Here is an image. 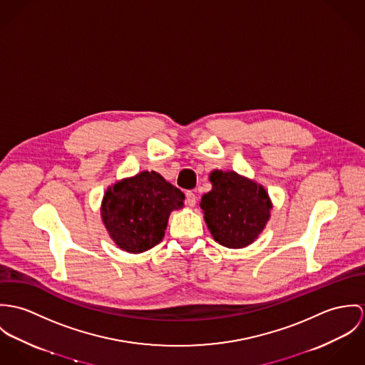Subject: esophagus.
Listing matches in <instances>:
<instances>
[{"label":"esophagus","mask_w":365,"mask_h":365,"mask_svg":"<svg viewBox=\"0 0 365 365\" xmlns=\"http://www.w3.org/2000/svg\"><path fill=\"white\" fill-rule=\"evenodd\" d=\"M196 195L193 192H186V202L190 205V207H195L196 205Z\"/></svg>","instance_id":"esophagus-1"}]
</instances>
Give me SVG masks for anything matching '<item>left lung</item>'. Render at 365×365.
Wrapping results in <instances>:
<instances>
[{
    "instance_id": "obj_1",
    "label": "left lung",
    "mask_w": 365,
    "mask_h": 365,
    "mask_svg": "<svg viewBox=\"0 0 365 365\" xmlns=\"http://www.w3.org/2000/svg\"><path fill=\"white\" fill-rule=\"evenodd\" d=\"M212 189L202 197L204 221L212 238L227 247L240 249L257 240L264 230L272 202L262 185L234 170H212Z\"/></svg>"
}]
</instances>
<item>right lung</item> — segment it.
<instances>
[{
    "label": "right lung",
    "mask_w": 365,
    "mask_h": 365,
    "mask_svg": "<svg viewBox=\"0 0 365 365\" xmlns=\"http://www.w3.org/2000/svg\"><path fill=\"white\" fill-rule=\"evenodd\" d=\"M185 195L157 172L144 170L105 192L101 214L115 243L141 253L163 241L169 214L182 208Z\"/></svg>",
    "instance_id": "right-lung-1"
}]
</instances>
